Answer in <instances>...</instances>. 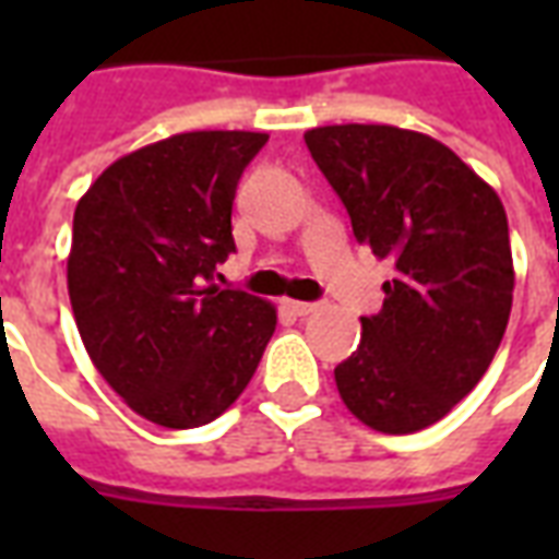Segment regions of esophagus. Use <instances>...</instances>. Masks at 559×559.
<instances>
[{
	"label": "esophagus",
	"mask_w": 559,
	"mask_h": 559,
	"mask_svg": "<svg viewBox=\"0 0 559 559\" xmlns=\"http://www.w3.org/2000/svg\"><path fill=\"white\" fill-rule=\"evenodd\" d=\"M284 308H287V311H293L296 317H308L317 311L314 302H296V299H287V302H284Z\"/></svg>",
	"instance_id": "obj_1"
}]
</instances>
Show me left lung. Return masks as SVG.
Listing matches in <instances>:
<instances>
[{"instance_id":"8db88e82","label":"left lung","mask_w":559,"mask_h":559,"mask_svg":"<svg viewBox=\"0 0 559 559\" xmlns=\"http://www.w3.org/2000/svg\"><path fill=\"white\" fill-rule=\"evenodd\" d=\"M305 143L356 242L395 263L383 308L335 368L341 401L374 431H421L473 392L503 341L515 290L503 203L419 131L326 126Z\"/></svg>"}]
</instances>
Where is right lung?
Wrapping results in <instances>:
<instances>
[{
    "instance_id": "obj_1",
    "label": "right lung",
    "mask_w": 559,
    "mask_h": 559,
    "mask_svg": "<svg viewBox=\"0 0 559 559\" xmlns=\"http://www.w3.org/2000/svg\"><path fill=\"white\" fill-rule=\"evenodd\" d=\"M269 134L188 131L114 160L74 209L68 296L92 365L143 419L197 428L251 383L275 305L221 290L233 197Z\"/></svg>"
}]
</instances>
